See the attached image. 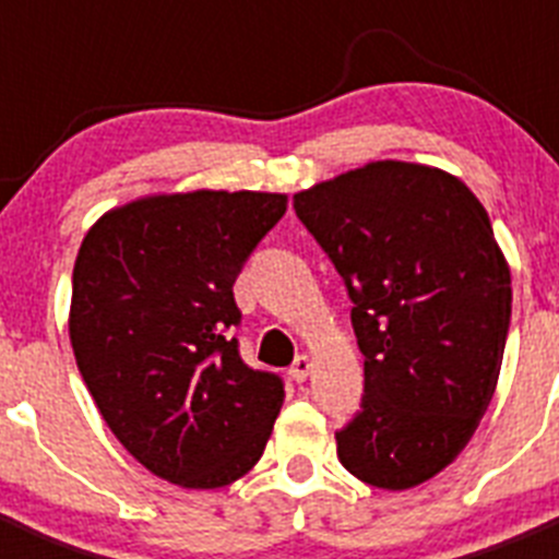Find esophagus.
<instances>
[{
	"label": "esophagus",
	"instance_id": "esophagus-1",
	"mask_svg": "<svg viewBox=\"0 0 559 559\" xmlns=\"http://www.w3.org/2000/svg\"><path fill=\"white\" fill-rule=\"evenodd\" d=\"M310 372H313V360H310L308 355H299V358L294 360V367H290V378H294L296 383H302V380H308Z\"/></svg>",
	"mask_w": 559,
	"mask_h": 559
}]
</instances>
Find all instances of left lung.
Instances as JSON below:
<instances>
[{
    "mask_svg": "<svg viewBox=\"0 0 559 559\" xmlns=\"http://www.w3.org/2000/svg\"><path fill=\"white\" fill-rule=\"evenodd\" d=\"M294 210L353 299L364 403L341 464L412 490L464 451L501 372L510 265L471 187L417 162H369L296 192Z\"/></svg>",
    "mask_w": 559,
    "mask_h": 559,
    "instance_id": "left-lung-1",
    "label": "left lung"
}]
</instances>
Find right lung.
<instances>
[{"label": "right lung", "instance_id": "right-lung-1", "mask_svg": "<svg viewBox=\"0 0 559 559\" xmlns=\"http://www.w3.org/2000/svg\"><path fill=\"white\" fill-rule=\"evenodd\" d=\"M283 192H156L108 210L72 271L69 341L97 412L142 467L218 490L263 456L283 380L246 367L237 274Z\"/></svg>", "mask_w": 559, "mask_h": 559}]
</instances>
